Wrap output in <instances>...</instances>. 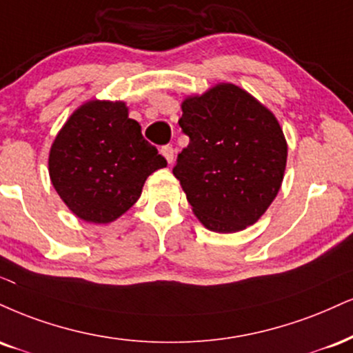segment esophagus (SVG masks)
I'll return each mask as SVG.
<instances>
[{
  "label": "esophagus",
  "instance_id": "34e87169",
  "mask_svg": "<svg viewBox=\"0 0 353 353\" xmlns=\"http://www.w3.org/2000/svg\"><path fill=\"white\" fill-rule=\"evenodd\" d=\"M161 151H163V156L165 158V161L171 164L174 161V148L169 146V144H168V146H163V150H161Z\"/></svg>",
  "mask_w": 353,
  "mask_h": 353
}]
</instances>
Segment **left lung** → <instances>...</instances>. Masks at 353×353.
<instances>
[{
    "mask_svg": "<svg viewBox=\"0 0 353 353\" xmlns=\"http://www.w3.org/2000/svg\"><path fill=\"white\" fill-rule=\"evenodd\" d=\"M188 148L172 174L194 214L212 232L253 225L281 188L288 146L274 114L232 83L215 85L182 103Z\"/></svg>",
    "mask_w": 353,
    "mask_h": 353,
    "instance_id": "left-lung-1",
    "label": "left lung"
}]
</instances>
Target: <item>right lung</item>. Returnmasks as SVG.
Instances as JSON below:
<instances>
[{
	"label": "right lung",
	"mask_w": 353,
	"mask_h": 353,
	"mask_svg": "<svg viewBox=\"0 0 353 353\" xmlns=\"http://www.w3.org/2000/svg\"><path fill=\"white\" fill-rule=\"evenodd\" d=\"M168 163L117 101H88L50 148L49 174L65 205L85 222L108 223L141 195L148 176Z\"/></svg>",
	"instance_id": "right-lung-1"
}]
</instances>
